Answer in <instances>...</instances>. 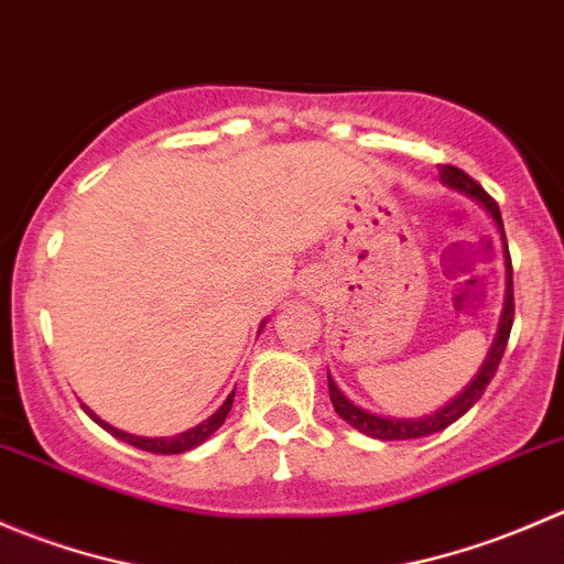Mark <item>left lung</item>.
I'll list each match as a JSON object with an SVG mask.
<instances>
[{"mask_svg": "<svg viewBox=\"0 0 564 564\" xmlns=\"http://www.w3.org/2000/svg\"><path fill=\"white\" fill-rule=\"evenodd\" d=\"M440 180L445 182L447 187H453V191H460L464 196L475 198L477 204H482L486 207V213L491 215L494 224H497V231L499 237H502V248H505V308H502V318H499V329L497 335H494V346L491 351H488L486 362H482V368L477 371V377L471 379L469 388L464 392H458L456 398H453L447 406H442L440 412L429 414V417H417V420H395V417H382V414H373L368 412V409L357 406V403H351L349 398L344 395V392L338 390V384L333 382V377L327 373V388H329V401H333L335 412H338V417H344L346 423L351 425V429H357L360 434L366 436H373V440H382V442H398V440H420V436H431L436 434V431L447 429L451 423H456L460 414L469 412L471 406H475L477 401H480V395L486 392L488 382L494 379V373H497L499 368V360H502L505 349H508V338H510V327H513V314H516V303H513V264H510V253H508V240H505V226H502V215H499V207L497 202H494L491 196H488L486 191H482L480 185H477L475 180H471L469 174L460 172L456 166H442L440 169Z\"/></svg>", "mask_w": 564, "mask_h": 564, "instance_id": "left-lung-1", "label": "left lung"}]
</instances>
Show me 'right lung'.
I'll list each match as a JSON object with an SVG mask.
<instances>
[{"mask_svg":"<svg viewBox=\"0 0 564 564\" xmlns=\"http://www.w3.org/2000/svg\"><path fill=\"white\" fill-rule=\"evenodd\" d=\"M231 403H235V392H231V395L226 398L224 406H220L218 412L213 414V417H207V420H204V423L193 425L191 431H182V434H176V436H163V440H150V436L124 434V431L113 429V425H108L106 420H100L98 414H95L89 406H84V403H82V406H84V412H87L89 417H93L95 423L100 425V429H106L108 434L117 436V440L128 442V445L139 447V451H147V453H161V456H176V453L193 451V447H198V445H202V442H207L209 436H213L215 431H218L220 425L226 423V414L231 412Z\"/></svg>","mask_w":564,"mask_h":564,"instance_id":"obj_1","label":"right lung"}]
</instances>
